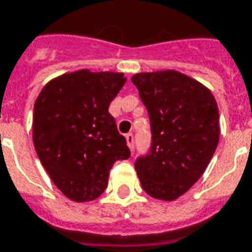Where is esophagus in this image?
Instances as JSON below:
<instances>
[{"label": "esophagus", "mask_w": 252, "mask_h": 252, "mask_svg": "<svg viewBox=\"0 0 252 252\" xmlns=\"http://www.w3.org/2000/svg\"><path fill=\"white\" fill-rule=\"evenodd\" d=\"M126 140L128 147H129V150L133 151V148H135V139H133V135H132V133H126Z\"/></svg>", "instance_id": "esophagus-1"}]
</instances>
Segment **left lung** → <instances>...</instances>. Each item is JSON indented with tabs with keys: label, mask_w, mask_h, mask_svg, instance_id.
I'll use <instances>...</instances> for the list:
<instances>
[{
	"label": "left lung",
	"mask_w": 252,
	"mask_h": 252,
	"mask_svg": "<svg viewBox=\"0 0 252 252\" xmlns=\"http://www.w3.org/2000/svg\"><path fill=\"white\" fill-rule=\"evenodd\" d=\"M132 83L148 111L150 152L135 161L141 187L171 202L196 183L219 143V111L210 89L176 70L136 73Z\"/></svg>",
	"instance_id": "8db88e82"
}]
</instances>
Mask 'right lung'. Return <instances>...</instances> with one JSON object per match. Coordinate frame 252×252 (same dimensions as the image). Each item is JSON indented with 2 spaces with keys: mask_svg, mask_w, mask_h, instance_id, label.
<instances>
[{
  "mask_svg": "<svg viewBox=\"0 0 252 252\" xmlns=\"http://www.w3.org/2000/svg\"><path fill=\"white\" fill-rule=\"evenodd\" d=\"M123 73L81 69L50 80L33 111V143L41 164L65 196L89 202L108 186L112 165L131 156L109 104Z\"/></svg>",
  "mask_w": 252,
  "mask_h": 252,
  "instance_id": "right-lung-1",
  "label": "right lung"
}]
</instances>
